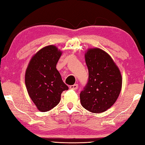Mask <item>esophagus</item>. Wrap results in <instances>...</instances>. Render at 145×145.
Wrapping results in <instances>:
<instances>
[{"mask_svg":"<svg viewBox=\"0 0 145 145\" xmlns=\"http://www.w3.org/2000/svg\"><path fill=\"white\" fill-rule=\"evenodd\" d=\"M78 84H74V85H72V86H70V88L71 89H73V90H76L78 89Z\"/></svg>","mask_w":145,"mask_h":145,"instance_id":"obj_1","label":"esophagus"}]
</instances>
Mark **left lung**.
Listing matches in <instances>:
<instances>
[{
	"label": "left lung",
	"mask_w": 145,
	"mask_h": 145,
	"mask_svg": "<svg viewBox=\"0 0 145 145\" xmlns=\"http://www.w3.org/2000/svg\"><path fill=\"white\" fill-rule=\"evenodd\" d=\"M85 57L89 78L80 93L81 104L90 112H103L115 103L120 95V71L108 54L99 48L89 50Z\"/></svg>",
	"instance_id": "left-lung-1"
}]
</instances>
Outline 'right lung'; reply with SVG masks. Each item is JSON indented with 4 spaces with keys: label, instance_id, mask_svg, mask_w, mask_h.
<instances>
[{
    "label": "right lung",
    "instance_id": "right-lung-1",
    "mask_svg": "<svg viewBox=\"0 0 145 145\" xmlns=\"http://www.w3.org/2000/svg\"><path fill=\"white\" fill-rule=\"evenodd\" d=\"M61 55L53 45L42 48L31 59L25 72L27 92L40 111L46 112L57 106L61 93L69 89L56 69Z\"/></svg>",
    "mask_w": 145,
    "mask_h": 145
}]
</instances>
